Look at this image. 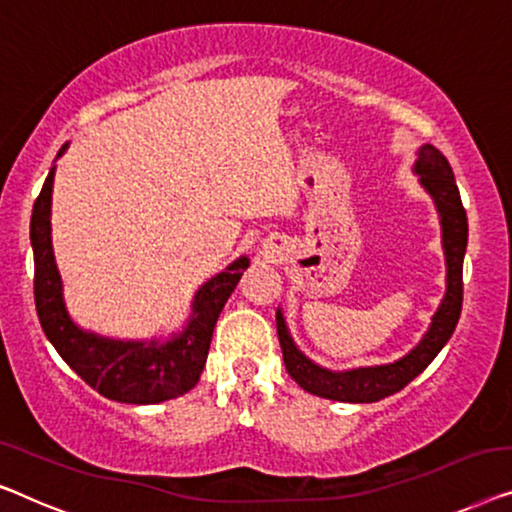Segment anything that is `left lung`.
Instances as JSON below:
<instances>
[{"instance_id":"1","label":"left lung","mask_w":512,"mask_h":512,"mask_svg":"<svg viewBox=\"0 0 512 512\" xmlns=\"http://www.w3.org/2000/svg\"><path fill=\"white\" fill-rule=\"evenodd\" d=\"M413 171L417 174V181L424 187V192L434 199L438 220H441L445 255V294L441 306L436 308L431 325L424 331L420 343L408 355L390 364L359 366V369L348 371H331L315 364L313 359H308L297 348V343H294L290 329H287L285 315L278 308L276 327L280 348H283L285 369L297 380L301 390L311 392L315 397L343 403H373L390 397V394L403 390L410 380L420 376L434 362V357L450 341L452 331L457 327L464 294V255L466 243H469L466 211L462 206V197H459L455 174H452L450 164L441 150L431 146V143H424V146L417 148Z\"/></svg>"}]
</instances>
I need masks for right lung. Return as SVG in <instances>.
<instances>
[{
  "label": "right lung",
  "instance_id": "right-lung-1",
  "mask_svg": "<svg viewBox=\"0 0 512 512\" xmlns=\"http://www.w3.org/2000/svg\"><path fill=\"white\" fill-rule=\"evenodd\" d=\"M64 143L55 160L67 153ZM55 164L48 171L41 194L34 201L30 241L34 250V301H37L43 334L60 352V357L102 397L148 406L176 397H183L199 383L204 371L215 322H218L227 299L239 285L250 259L241 255L206 280L194 292L190 318L181 331L169 336H153L146 341H122L95 331L78 327L69 315L64 301V285L53 253V227H50V206H53Z\"/></svg>",
  "mask_w": 512,
  "mask_h": 512
}]
</instances>
